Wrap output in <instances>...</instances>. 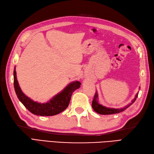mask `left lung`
<instances>
[{
  "mask_svg": "<svg viewBox=\"0 0 154 154\" xmlns=\"http://www.w3.org/2000/svg\"><path fill=\"white\" fill-rule=\"evenodd\" d=\"M138 93L136 94L134 99L132 100L131 103L128 104L126 106H124L123 108H120V109H114V108L106 107L102 105V104H100L99 101V94H98L97 91H96V93L94 94V99L92 102V107L93 110L95 111L96 112L99 113L100 114H103V115L119 113V112H122V111H124V110H126L127 108H128L130 105H132V104L134 103V101L137 99V97H138Z\"/></svg>",
  "mask_w": 154,
  "mask_h": 154,
  "instance_id": "obj_1",
  "label": "left lung"
}]
</instances>
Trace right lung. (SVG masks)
Returning a JSON list of instances; mask_svg holds the SVG:
<instances>
[{
	"mask_svg": "<svg viewBox=\"0 0 154 154\" xmlns=\"http://www.w3.org/2000/svg\"><path fill=\"white\" fill-rule=\"evenodd\" d=\"M81 83L78 81L69 83L61 92L55 94L47 103L34 101L22 92L16 77V67L14 70V87L16 95L20 101L32 114L38 116H54L63 112L69 104L71 97L74 91L79 89Z\"/></svg>",
	"mask_w": 154,
	"mask_h": 154,
	"instance_id": "1",
	"label": "right lung"
}]
</instances>
